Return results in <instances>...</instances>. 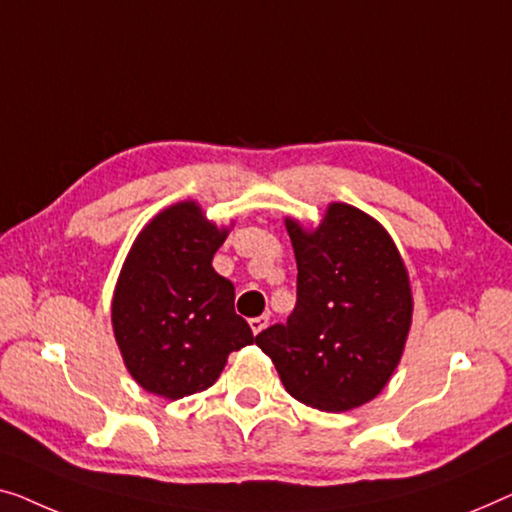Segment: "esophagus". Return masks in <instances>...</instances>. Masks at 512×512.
<instances>
[{"instance_id": "1", "label": "esophagus", "mask_w": 512, "mask_h": 512, "mask_svg": "<svg viewBox=\"0 0 512 512\" xmlns=\"http://www.w3.org/2000/svg\"><path fill=\"white\" fill-rule=\"evenodd\" d=\"M269 325V315H257V318H250V329H253V334H259V331L266 329Z\"/></svg>"}]
</instances>
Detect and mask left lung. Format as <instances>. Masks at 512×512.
Wrapping results in <instances>:
<instances>
[{"label": "left lung", "mask_w": 512, "mask_h": 512, "mask_svg": "<svg viewBox=\"0 0 512 512\" xmlns=\"http://www.w3.org/2000/svg\"><path fill=\"white\" fill-rule=\"evenodd\" d=\"M297 257V306L257 334L294 399L327 413L371 401L397 369L410 329L408 273L390 234L348 204L315 232L287 220Z\"/></svg>", "instance_id": "left-lung-1"}]
</instances>
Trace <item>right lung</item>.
Segmentation results:
<instances>
[{
    "label": "right lung",
    "instance_id": "1",
    "mask_svg": "<svg viewBox=\"0 0 512 512\" xmlns=\"http://www.w3.org/2000/svg\"><path fill=\"white\" fill-rule=\"evenodd\" d=\"M227 229L194 201L162 211L136 236L115 285L111 320L143 390L183 399L220 378L229 352L255 341L234 311V285L211 266Z\"/></svg>",
    "mask_w": 512,
    "mask_h": 512
}]
</instances>
